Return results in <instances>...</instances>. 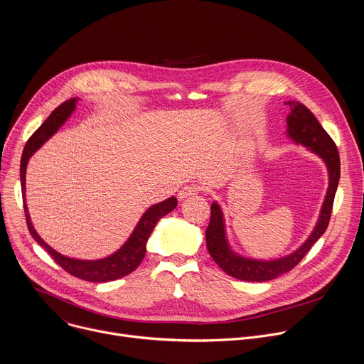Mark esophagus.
<instances>
[{
	"label": "esophagus",
	"instance_id": "34e87169",
	"mask_svg": "<svg viewBox=\"0 0 364 364\" xmlns=\"http://www.w3.org/2000/svg\"><path fill=\"white\" fill-rule=\"evenodd\" d=\"M201 191V187L197 186V184H187L184 186L180 191H178V200H184L190 196H194V194H198Z\"/></svg>",
	"mask_w": 364,
	"mask_h": 364
}]
</instances>
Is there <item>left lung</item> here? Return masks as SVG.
<instances>
[{
    "label": "left lung",
    "mask_w": 364,
    "mask_h": 364,
    "mask_svg": "<svg viewBox=\"0 0 364 364\" xmlns=\"http://www.w3.org/2000/svg\"><path fill=\"white\" fill-rule=\"evenodd\" d=\"M285 105H288L291 109L289 115L287 117V135L292 139V142L304 145L306 149L318 155L328 170L327 194L321 205L317 225L308 239L292 253L278 259H271V261L246 257L232 249L226 236L223 212L219 203L213 201L210 207V223L205 229L207 250H209L213 261L228 275L240 281L265 282L289 272L295 265L299 264L311 246L323 236L330 222L334 196L340 180V155L337 146L313 112L305 105L296 100H288L285 102Z\"/></svg>",
    "instance_id": "obj_1"
}]
</instances>
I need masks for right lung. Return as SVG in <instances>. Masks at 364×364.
Here are the masks:
<instances>
[{
  "label": "right lung",
  "mask_w": 364,
  "mask_h": 364,
  "mask_svg": "<svg viewBox=\"0 0 364 364\" xmlns=\"http://www.w3.org/2000/svg\"><path fill=\"white\" fill-rule=\"evenodd\" d=\"M76 103L77 97H72L66 102H63L60 107H58L53 112L50 114V117L40 125V128L28 138L24 151H23V157H21V166H20V178H21V191H23V201H24V213H26V220L27 226L30 230V235L33 239L55 259V262L60 265L66 272L70 275L80 278L83 281L89 282H109L119 279L132 271L138 268L141 261L145 256L146 252V242L157 225V222L173 212L177 205V198L170 197L161 203L152 204L148 207V210L141 216L139 222L136 223L134 232L128 237V240L112 255L96 259V261H83V259H75L65 256L55 250L51 246H48L40 235L36 232L28 209L26 204V170L27 164L31 155L48 139L53 136L59 128L69 119V117L73 114L76 109Z\"/></svg>",
  "instance_id": "add662e5"
}]
</instances>
